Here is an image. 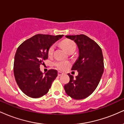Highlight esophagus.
Listing matches in <instances>:
<instances>
[{
	"label": "esophagus",
	"instance_id": "34e87169",
	"mask_svg": "<svg viewBox=\"0 0 124 124\" xmlns=\"http://www.w3.org/2000/svg\"><path fill=\"white\" fill-rule=\"evenodd\" d=\"M63 75V73H62V72H58V76H61V75Z\"/></svg>",
	"mask_w": 124,
	"mask_h": 124
}]
</instances>
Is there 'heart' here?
<instances>
[{"label":"heart","mask_w":124,"mask_h":124,"mask_svg":"<svg viewBox=\"0 0 124 124\" xmlns=\"http://www.w3.org/2000/svg\"><path fill=\"white\" fill-rule=\"evenodd\" d=\"M61 44L68 53H70V52H74V51L76 49V44L73 41H71L70 39H65L61 42ZM55 45H52L48 49V55L49 57L53 55L54 50H55ZM54 65L59 70H65L69 66L70 63L68 61H58L54 62Z\"/></svg>","instance_id":"obj_1"}]
</instances>
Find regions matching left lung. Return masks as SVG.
I'll use <instances>...</instances> for the list:
<instances>
[{"label":"left lung","mask_w":124,"mask_h":124,"mask_svg":"<svg viewBox=\"0 0 124 124\" xmlns=\"http://www.w3.org/2000/svg\"><path fill=\"white\" fill-rule=\"evenodd\" d=\"M78 45L79 57L72 68L78 70V75L68 73L70 81L64 86L65 92L75 100L84 99L93 93L99 85L104 72L102 50L97 44L83 34L66 35Z\"/></svg>","instance_id":"obj_1"}]
</instances>
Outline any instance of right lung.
I'll return each mask as SVG.
<instances>
[{
    "instance_id": "1",
    "label": "right lung",
    "mask_w": 124,
    "mask_h": 124,
    "mask_svg": "<svg viewBox=\"0 0 124 124\" xmlns=\"http://www.w3.org/2000/svg\"><path fill=\"white\" fill-rule=\"evenodd\" d=\"M63 36L37 34L18 47L15 56L14 75L19 88L27 96L36 99L49 91L58 72L50 69L44 75L39 67L48 59L49 47Z\"/></svg>"
}]
</instances>
